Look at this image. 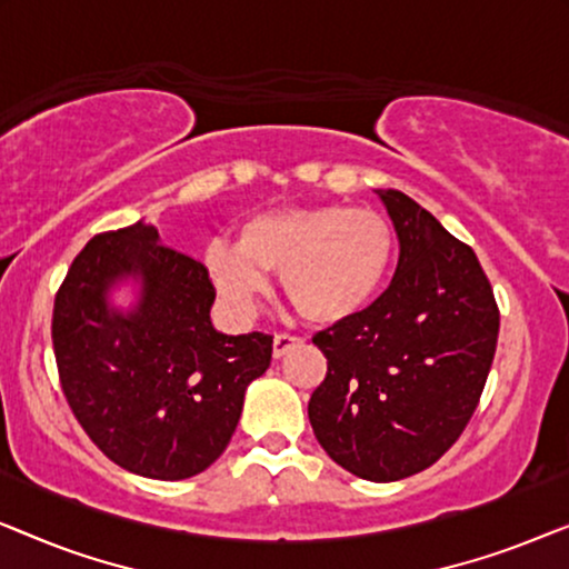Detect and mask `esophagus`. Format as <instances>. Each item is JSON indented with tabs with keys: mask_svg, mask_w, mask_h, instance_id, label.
Returning a JSON list of instances; mask_svg holds the SVG:
<instances>
[{
	"mask_svg": "<svg viewBox=\"0 0 569 569\" xmlns=\"http://www.w3.org/2000/svg\"><path fill=\"white\" fill-rule=\"evenodd\" d=\"M298 345H302L300 337H292V333H277L274 345H271V352H274V357L279 360V357H284L292 347H298Z\"/></svg>",
	"mask_w": 569,
	"mask_h": 569,
	"instance_id": "34e87169",
	"label": "esophagus"
}]
</instances>
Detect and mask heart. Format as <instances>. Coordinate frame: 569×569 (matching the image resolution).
Listing matches in <instances>:
<instances>
[{"mask_svg":"<svg viewBox=\"0 0 569 569\" xmlns=\"http://www.w3.org/2000/svg\"><path fill=\"white\" fill-rule=\"evenodd\" d=\"M209 277L224 300L251 310L279 274L284 298L310 323L331 326L362 313L396 261L386 214L365 207L316 204L261 212L240 224L238 243L207 248Z\"/></svg>","mask_w":569,"mask_h":569,"instance_id":"b5f03b06","label":"heart"}]
</instances>
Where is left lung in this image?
<instances>
[{"mask_svg": "<svg viewBox=\"0 0 569 569\" xmlns=\"http://www.w3.org/2000/svg\"><path fill=\"white\" fill-rule=\"evenodd\" d=\"M376 193L399 238L396 274L370 308L313 337L329 370L308 417L341 469L399 481L461 438L492 368L500 310L469 246L407 193Z\"/></svg>", "mask_w": 569, "mask_h": 569, "instance_id": "8db88e82", "label": "left lung"}]
</instances>
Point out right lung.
I'll use <instances>...</instances> for the list:
<instances>
[{
  "instance_id": "1",
  "label": "right lung",
  "mask_w": 569,
  "mask_h": 569,
  "mask_svg": "<svg viewBox=\"0 0 569 569\" xmlns=\"http://www.w3.org/2000/svg\"><path fill=\"white\" fill-rule=\"evenodd\" d=\"M137 281L138 302H110ZM204 263L162 246L144 220L100 232L53 302L61 391L88 438L121 469L178 481L212 466L236 432L246 388L271 362L267 333L217 331Z\"/></svg>"
}]
</instances>
